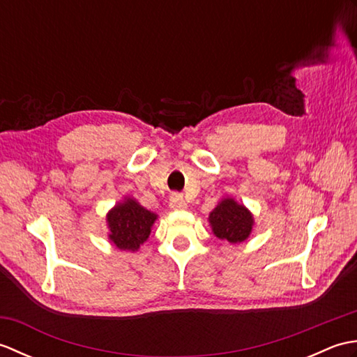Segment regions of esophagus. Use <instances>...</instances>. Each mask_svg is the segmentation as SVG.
<instances>
[{
	"label": "esophagus",
	"mask_w": 357,
	"mask_h": 357,
	"mask_svg": "<svg viewBox=\"0 0 357 357\" xmlns=\"http://www.w3.org/2000/svg\"><path fill=\"white\" fill-rule=\"evenodd\" d=\"M170 208L172 210H185L187 208V202L184 201V198L181 195H173L170 198Z\"/></svg>",
	"instance_id": "34e87169"
}]
</instances>
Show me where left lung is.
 I'll return each mask as SVG.
<instances>
[{"mask_svg":"<svg viewBox=\"0 0 357 357\" xmlns=\"http://www.w3.org/2000/svg\"><path fill=\"white\" fill-rule=\"evenodd\" d=\"M208 224L216 238L230 244H241L252 234L255 218L244 204L238 202L231 196H227L218 202V206L210 213Z\"/></svg>","mask_w":357,"mask_h":357,"instance_id":"obj_1","label":"left lung"}]
</instances>
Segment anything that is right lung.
I'll return each mask as SVG.
<instances>
[{
  "label": "right lung",
  "mask_w": 357,
  "mask_h": 357,
  "mask_svg": "<svg viewBox=\"0 0 357 357\" xmlns=\"http://www.w3.org/2000/svg\"><path fill=\"white\" fill-rule=\"evenodd\" d=\"M158 215L142 207L130 196H124L113 206L107 215V238L118 250L123 252H138L151 233V227L156 222Z\"/></svg>",
  "instance_id": "right-lung-1"
}]
</instances>
